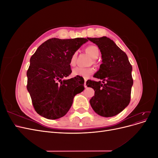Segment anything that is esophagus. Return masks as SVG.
Listing matches in <instances>:
<instances>
[{"label": "esophagus", "mask_w": 158, "mask_h": 158, "mask_svg": "<svg viewBox=\"0 0 158 158\" xmlns=\"http://www.w3.org/2000/svg\"><path fill=\"white\" fill-rule=\"evenodd\" d=\"M84 88H87V85H86V80L84 81Z\"/></svg>", "instance_id": "34e87169"}]
</instances>
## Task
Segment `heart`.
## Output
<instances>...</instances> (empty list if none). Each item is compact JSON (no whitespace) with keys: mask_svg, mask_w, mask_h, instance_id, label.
Listing matches in <instances>:
<instances>
[{"mask_svg":"<svg viewBox=\"0 0 158 158\" xmlns=\"http://www.w3.org/2000/svg\"><path fill=\"white\" fill-rule=\"evenodd\" d=\"M86 51L92 56L94 59H97L99 56L100 51L98 47L95 45H89L86 48ZM76 56H77V52H74L72 55L70 59V64L74 66L76 63ZM94 73V69L92 68H82V67H76L73 70V75L74 76H80L84 78H87Z\"/></svg>","mask_w":158,"mask_h":158,"instance_id":"b5f03b06","label":"heart"}]
</instances>
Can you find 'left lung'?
<instances>
[{
  "label": "left lung",
  "mask_w": 158,
  "mask_h": 158,
  "mask_svg": "<svg viewBox=\"0 0 158 158\" xmlns=\"http://www.w3.org/2000/svg\"><path fill=\"white\" fill-rule=\"evenodd\" d=\"M100 49L102 64L94 77L101 81L89 80L88 87L92 88L94 96L89 100L94 111L99 115L111 117L125 109L131 101L133 85L132 68L128 56L113 40L103 36L89 38Z\"/></svg>",
  "instance_id": "1"
}]
</instances>
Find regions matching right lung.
Here are the masks:
<instances>
[{
  "label": "right lung",
  "mask_w": 158,
  "mask_h": 158,
  "mask_svg": "<svg viewBox=\"0 0 158 158\" xmlns=\"http://www.w3.org/2000/svg\"><path fill=\"white\" fill-rule=\"evenodd\" d=\"M87 41L85 38H52L42 44L31 56L27 71V89L40 115L52 120L64 116L75 95L84 89V80L80 76L65 78L72 73V55Z\"/></svg>",
  "instance_id": "add662e5"
}]
</instances>
